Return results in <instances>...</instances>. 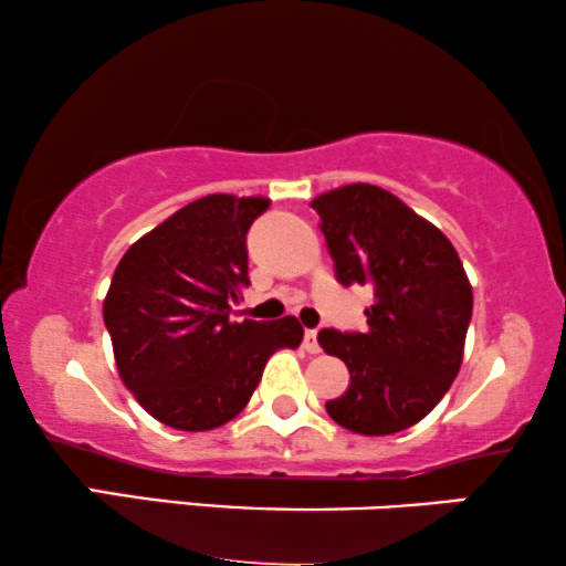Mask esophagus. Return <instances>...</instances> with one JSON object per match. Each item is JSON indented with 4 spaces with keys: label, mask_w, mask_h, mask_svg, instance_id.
Segmentation results:
<instances>
[{
    "label": "esophagus",
    "mask_w": 566,
    "mask_h": 566,
    "mask_svg": "<svg viewBox=\"0 0 566 566\" xmlns=\"http://www.w3.org/2000/svg\"><path fill=\"white\" fill-rule=\"evenodd\" d=\"M304 347H306V353H319V343H316V329H306Z\"/></svg>",
    "instance_id": "1"
}]
</instances>
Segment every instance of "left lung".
Wrapping results in <instances>:
<instances>
[{"label": "left lung", "instance_id": "1", "mask_svg": "<svg viewBox=\"0 0 566 566\" xmlns=\"http://www.w3.org/2000/svg\"><path fill=\"white\" fill-rule=\"evenodd\" d=\"M343 285H370L366 332L322 329L350 386L327 412L358 436H391L432 412L463 360L474 293L448 237L368 182L312 200Z\"/></svg>", "mask_w": 566, "mask_h": 566}]
</instances>
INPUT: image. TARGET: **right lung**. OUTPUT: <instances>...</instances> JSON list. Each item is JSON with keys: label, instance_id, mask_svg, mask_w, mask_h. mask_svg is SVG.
Here are the masks:
<instances>
[{"label": "right lung", "instance_id": "right-lung-1", "mask_svg": "<svg viewBox=\"0 0 566 566\" xmlns=\"http://www.w3.org/2000/svg\"><path fill=\"white\" fill-rule=\"evenodd\" d=\"M268 198L206 196L128 247L103 319L123 384L154 420L213 430L242 412L270 355L298 347L296 316L231 322L247 275V231Z\"/></svg>", "mask_w": 566, "mask_h": 566}]
</instances>
